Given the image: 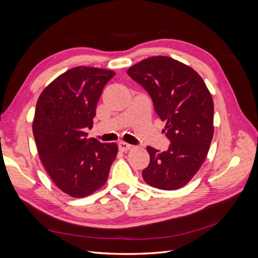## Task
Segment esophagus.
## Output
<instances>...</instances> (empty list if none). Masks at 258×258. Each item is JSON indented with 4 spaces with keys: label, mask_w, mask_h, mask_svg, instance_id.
I'll return each instance as SVG.
<instances>
[{
    "label": "esophagus",
    "mask_w": 258,
    "mask_h": 258,
    "mask_svg": "<svg viewBox=\"0 0 258 258\" xmlns=\"http://www.w3.org/2000/svg\"><path fill=\"white\" fill-rule=\"evenodd\" d=\"M118 147L121 152H127L132 147V145L128 144V143H124V142H120V143H118Z\"/></svg>",
    "instance_id": "obj_1"
}]
</instances>
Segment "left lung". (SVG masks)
Here are the masks:
<instances>
[{"label":"left lung","mask_w":258,"mask_h":258,"mask_svg":"<svg viewBox=\"0 0 258 258\" xmlns=\"http://www.w3.org/2000/svg\"><path fill=\"white\" fill-rule=\"evenodd\" d=\"M127 74L148 92L155 112L166 122L168 151L147 146L150 165L144 181L156 188L185 186L204 163L213 138L214 105L201 76L190 67L166 56L144 59Z\"/></svg>","instance_id":"left-lung-1"}]
</instances>
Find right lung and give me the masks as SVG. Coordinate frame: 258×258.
I'll use <instances>...</instances> for the list:
<instances>
[{
	"instance_id": "right-lung-1",
	"label": "right lung",
	"mask_w": 258,
	"mask_h": 258,
	"mask_svg": "<svg viewBox=\"0 0 258 258\" xmlns=\"http://www.w3.org/2000/svg\"><path fill=\"white\" fill-rule=\"evenodd\" d=\"M110 70L76 67L58 76L37 100L33 136L38 156L52 182L74 198H83L102 187L118 146L87 139L96 106Z\"/></svg>"
}]
</instances>
